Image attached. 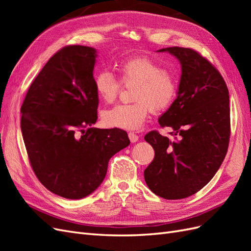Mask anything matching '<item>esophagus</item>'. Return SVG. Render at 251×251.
<instances>
[{"mask_svg":"<svg viewBox=\"0 0 251 251\" xmlns=\"http://www.w3.org/2000/svg\"><path fill=\"white\" fill-rule=\"evenodd\" d=\"M128 138H130V140H131V142H137L138 141V139H139V136L138 135H136L135 133H133V132H130L128 133Z\"/></svg>","mask_w":251,"mask_h":251,"instance_id":"obj_1","label":"esophagus"}]
</instances>
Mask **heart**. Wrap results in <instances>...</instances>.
<instances>
[{
  "label": "heart",
  "mask_w": 251,
  "mask_h": 251,
  "mask_svg": "<svg viewBox=\"0 0 251 251\" xmlns=\"http://www.w3.org/2000/svg\"><path fill=\"white\" fill-rule=\"evenodd\" d=\"M116 69L125 86H135L132 104H118L104 111L103 123L121 130H138L146 121L150 108L153 112L168 109L177 94V82L173 74L163 69L156 60L141 56L120 62ZM98 97L110 103L116 100L121 84L108 70L98 72L94 77Z\"/></svg>",
  "instance_id": "heart-1"
}]
</instances>
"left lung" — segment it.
<instances>
[{
	"instance_id": "left-lung-1",
	"label": "left lung",
	"mask_w": 251,
	"mask_h": 251,
	"mask_svg": "<svg viewBox=\"0 0 251 251\" xmlns=\"http://www.w3.org/2000/svg\"><path fill=\"white\" fill-rule=\"evenodd\" d=\"M181 65L177 97L159 117L176 140L156 131L144 136L155 151L144 180L155 195L178 200L199 192L221 166L230 136L228 89L206 58L189 48L170 47Z\"/></svg>"
}]
</instances>
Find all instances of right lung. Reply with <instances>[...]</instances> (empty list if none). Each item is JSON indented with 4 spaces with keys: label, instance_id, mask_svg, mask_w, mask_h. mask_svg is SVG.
<instances>
[{
    "label": "right lung",
    "instance_id": "obj_1",
    "mask_svg": "<svg viewBox=\"0 0 251 251\" xmlns=\"http://www.w3.org/2000/svg\"><path fill=\"white\" fill-rule=\"evenodd\" d=\"M96 57L92 47L60 49L35 77L21 108L32 170L45 187L66 199L92 194L111 157L130 144L124 130L91 126L97 120Z\"/></svg>",
    "mask_w": 251,
    "mask_h": 251
}]
</instances>
